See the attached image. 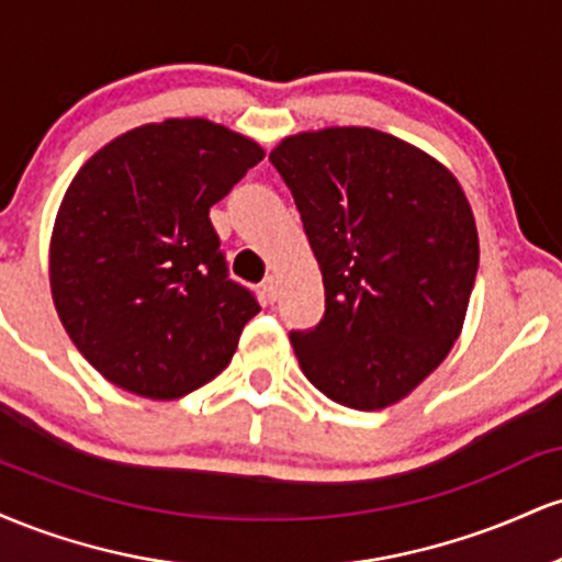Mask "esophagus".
I'll use <instances>...</instances> for the list:
<instances>
[{
    "mask_svg": "<svg viewBox=\"0 0 562 562\" xmlns=\"http://www.w3.org/2000/svg\"><path fill=\"white\" fill-rule=\"evenodd\" d=\"M261 288H263V295H267V299L274 303V301H277V277H274V274H272V277H267V280H263V285H261Z\"/></svg>",
    "mask_w": 562,
    "mask_h": 562,
    "instance_id": "1",
    "label": "esophagus"
}]
</instances>
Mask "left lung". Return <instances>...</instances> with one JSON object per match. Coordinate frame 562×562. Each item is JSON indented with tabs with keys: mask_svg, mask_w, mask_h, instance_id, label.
<instances>
[{
	"mask_svg": "<svg viewBox=\"0 0 562 562\" xmlns=\"http://www.w3.org/2000/svg\"><path fill=\"white\" fill-rule=\"evenodd\" d=\"M295 200L325 282V314L290 344L333 402L383 409L447 359L479 272L460 182L417 147L335 126L269 153Z\"/></svg>",
	"mask_w": 562,
	"mask_h": 562,
	"instance_id": "left-lung-1",
	"label": "left lung"
}]
</instances>
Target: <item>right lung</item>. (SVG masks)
Returning a JSON list of instances; mask_svg holds the SVG:
<instances>
[{
    "label": "right lung",
    "instance_id": "add662e5",
    "mask_svg": "<svg viewBox=\"0 0 562 562\" xmlns=\"http://www.w3.org/2000/svg\"><path fill=\"white\" fill-rule=\"evenodd\" d=\"M254 139L203 119L121 134L70 182L49 245L63 327L87 362L137 396H187L261 312L229 280L209 211L254 169Z\"/></svg>",
    "mask_w": 562,
    "mask_h": 562
}]
</instances>
